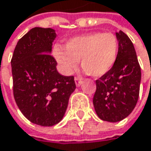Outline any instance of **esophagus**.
<instances>
[{
	"mask_svg": "<svg viewBox=\"0 0 151 151\" xmlns=\"http://www.w3.org/2000/svg\"><path fill=\"white\" fill-rule=\"evenodd\" d=\"M74 80H75V84L77 86H79L82 84V79L80 78H75Z\"/></svg>",
	"mask_w": 151,
	"mask_h": 151,
	"instance_id": "esophagus-1",
	"label": "esophagus"
}]
</instances>
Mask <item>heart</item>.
<instances>
[{"label":"heart","mask_w":151,"mask_h":151,"mask_svg":"<svg viewBox=\"0 0 151 151\" xmlns=\"http://www.w3.org/2000/svg\"><path fill=\"white\" fill-rule=\"evenodd\" d=\"M118 49V39L113 33L92 32L72 37L65 48L55 45L52 52L63 74H73L80 60L86 73L101 77L114 66Z\"/></svg>","instance_id":"heart-1"}]
</instances>
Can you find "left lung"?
<instances>
[{"instance_id": "8db88e82", "label": "left lung", "mask_w": 151, "mask_h": 151, "mask_svg": "<svg viewBox=\"0 0 151 151\" xmlns=\"http://www.w3.org/2000/svg\"><path fill=\"white\" fill-rule=\"evenodd\" d=\"M115 36L119 42L117 59L111 70L96 80L93 100L99 118L109 122H120L131 114L141 83V68L131 40L122 30Z\"/></svg>"}]
</instances>
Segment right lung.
<instances>
[{
    "label": "right lung",
    "mask_w": 151,
    "mask_h": 151,
    "mask_svg": "<svg viewBox=\"0 0 151 151\" xmlns=\"http://www.w3.org/2000/svg\"><path fill=\"white\" fill-rule=\"evenodd\" d=\"M55 29L35 27L17 43L11 60L13 90L16 104L32 123L50 127L63 119L74 78L59 74L51 57Z\"/></svg>",
    "instance_id": "right-lung-1"
}]
</instances>
